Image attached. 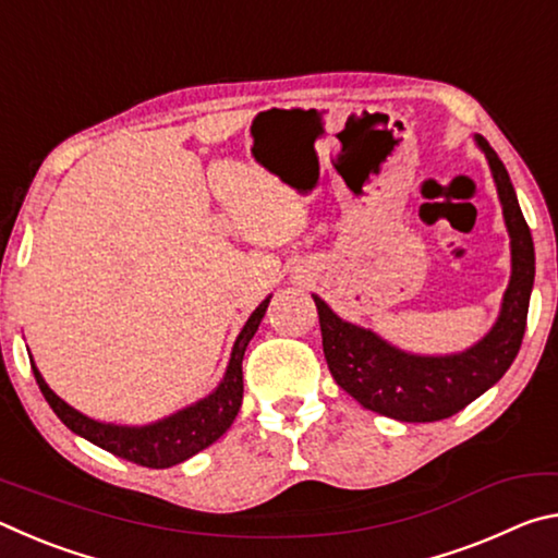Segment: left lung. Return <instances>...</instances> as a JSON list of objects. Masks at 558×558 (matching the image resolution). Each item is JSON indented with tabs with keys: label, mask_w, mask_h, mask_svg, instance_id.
I'll return each mask as SVG.
<instances>
[{
	"label": "left lung",
	"mask_w": 558,
	"mask_h": 558,
	"mask_svg": "<svg viewBox=\"0 0 558 558\" xmlns=\"http://www.w3.org/2000/svg\"><path fill=\"white\" fill-rule=\"evenodd\" d=\"M493 172L512 251V276L489 332L458 354H411L372 329L347 323L313 295L329 372L342 389L374 413L403 423L450 418L502 379L522 347L534 288V241L519 209L514 186L493 147L475 135Z\"/></svg>",
	"instance_id": "1"
}]
</instances>
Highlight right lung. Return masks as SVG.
Here are the masks:
<instances>
[{
  "label": "right lung",
  "mask_w": 558,
  "mask_h": 558,
  "mask_svg": "<svg viewBox=\"0 0 558 558\" xmlns=\"http://www.w3.org/2000/svg\"><path fill=\"white\" fill-rule=\"evenodd\" d=\"M270 298H266L260 305L253 310L248 323L235 337L229 366H226V374L221 384L216 389L204 396L202 401H196L186 409L167 415L162 421L147 423V426H118V423H102L96 418H88L81 411H75L73 405L65 403L61 396H56L49 384L44 381L41 372L36 369L32 359V369L36 376V384L44 393V399L49 401L53 413L69 426L75 436L90 440L93 446L112 452V456L125 458L130 462H137V465L145 468H172L179 462L189 460L196 452L209 448L211 442L219 440L226 430L231 428V423L239 415L241 401H243V354L245 347L256 335L263 315H266Z\"/></svg>",
  "instance_id": "right-lung-1"
}]
</instances>
